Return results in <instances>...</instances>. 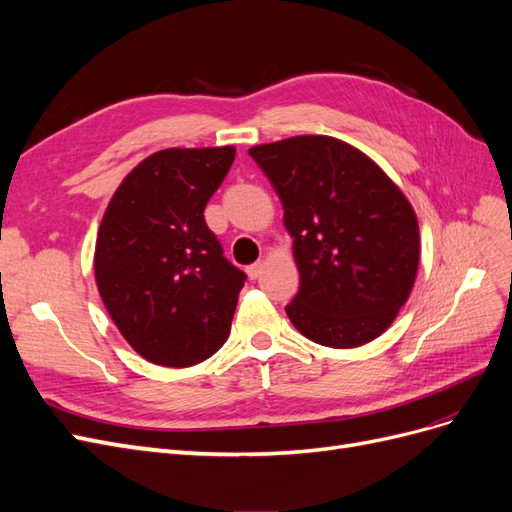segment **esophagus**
<instances>
[{
	"label": "esophagus",
	"mask_w": 512,
	"mask_h": 512,
	"mask_svg": "<svg viewBox=\"0 0 512 512\" xmlns=\"http://www.w3.org/2000/svg\"><path fill=\"white\" fill-rule=\"evenodd\" d=\"M262 269H265V262H262V260H258V262H254V265L247 267V275H250V280H258Z\"/></svg>",
	"instance_id": "1"
}]
</instances>
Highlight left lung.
Returning a JSON list of instances; mask_svg holds the SVG:
<instances>
[{
    "label": "left lung",
    "instance_id": "8db88e82",
    "mask_svg": "<svg viewBox=\"0 0 512 512\" xmlns=\"http://www.w3.org/2000/svg\"><path fill=\"white\" fill-rule=\"evenodd\" d=\"M252 160L284 207L301 286L286 305L307 339L356 348L382 335L410 297L421 256L408 198L384 170L333 136L256 145Z\"/></svg>",
    "mask_w": 512,
    "mask_h": 512
}]
</instances>
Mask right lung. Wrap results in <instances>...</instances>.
I'll use <instances>...</instances> for the list:
<instances>
[{
    "instance_id": "right-lung-1",
    "label": "right lung",
    "mask_w": 512,
    "mask_h": 512,
    "mask_svg": "<svg viewBox=\"0 0 512 512\" xmlns=\"http://www.w3.org/2000/svg\"><path fill=\"white\" fill-rule=\"evenodd\" d=\"M232 162L235 147L158 151L106 207L94 258L100 297L126 342L156 365H196L228 339L247 275L203 213Z\"/></svg>"
}]
</instances>
